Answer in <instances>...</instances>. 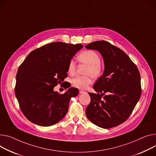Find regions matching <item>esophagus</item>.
Listing matches in <instances>:
<instances>
[{"instance_id": "esophagus-1", "label": "esophagus", "mask_w": 156, "mask_h": 156, "mask_svg": "<svg viewBox=\"0 0 156 156\" xmlns=\"http://www.w3.org/2000/svg\"><path fill=\"white\" fill-rule=\"evenodd\" d=\"M79 91H80V94H81V93H85V91H84V90H80Z\"/></svg>"}]
</instances>
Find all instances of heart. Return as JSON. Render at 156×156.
<instances>
[{
    "instance_id": "b5f03b06",
    "label": "heart",
    "mask_w": 156,
    "mask_h": 156,
    "mask_svg": "<svg viewBox=\"0 0 156 156\" xmlns=\"http://www.w3.org/2000/svg\"><path fill=\"white\" fill-rule=\"evenodd\" d=\"M80 63L87 65L84 73L87 75L83 76H76L71 80L72 86L81 90L86 89L91 83V77L97 79L103 73V65L100 58L97 52L93 50H85L81 52L78 56ZM76 71V63L71 60L68 66V73L69 75H73Z\"/></svg>"
}]
</instances>
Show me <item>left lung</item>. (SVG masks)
Segmentation results:
<instances>
[{
	"instance_id": "obj_1",
	"label": "left lung",
	"mask_w": 156,
	"mask_h": 156,
	"mask_svg": "<svg viewBox=\"0 0 156 156\" xmlns=\"http://www.w3.org/2000/svg\"><path fill=\"white\" fill-rule=\"evenodd\" d=\"M85 48L98 51L105 65L102 75L93 85L97 94L89 93L91 101L86 115L101 128L118 126L129 118L140 97L138 68L122 50L107 41H95Z\"/></svg>"
}]
</instances>
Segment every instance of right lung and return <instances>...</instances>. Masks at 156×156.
<instances>
[{"mask_svg": "<svg viewBox=\"0 0 156 156\" xmlns=\"http://www.w3.org/2000/svg\"><path fill=\"white\" fill-rule=\"evenodd\" d=\"M83 47L61 42L47 44L33 50L19 67L15 94L30 122L48 127L66 115L71 98L76 97L79 91L69 86L64 94H59L54 87L67 77L69 61Z\"/></svg>", "mask_w": 156, "mask_h": 156, "instance_id": "1", "label": "right lung"}]
</instances>
